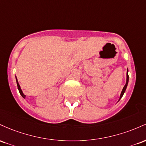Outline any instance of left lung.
<instances>
[{"label": "left lung", "mask_w": 146, "mask_h": 146, "mask_svg": "<svg viewBox=\"0 0 146 146\" xmlns=\"http://www.w3.org/2000/svg\"><path fill=\"white\" fill-rule=\"evenodd\" d=\"M126 76H127V78H126V83L125 85L124 86L123 88L122 91H121V95H120V98H119V100L122 98L123 95L124 93H125V90L126 88H127V84H128V81H129V76H128V70H127V74H126Z\"/></svg>", "instance_id": "left-lung-1"}]
</instances>
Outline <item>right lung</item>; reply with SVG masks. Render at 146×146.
<instances>
[{
  "label": "right lung",
  "instance_id": "1",
  "mask_svg": "<svg viewBox=\"0 0 146 146\" xmlns=\"http://www.w3.org/2000/svg\"><path fill=\"white\" fill-rule=\"evenodd\" d=\"M16 83H17V86H18V89H19V92H20V94L21 95V96H23V97L24 98H25V95L23 93V91L21 90V86H20V85H19V82H18V80H17V78H16Z\"/></svg>",
  "mask_w": 146,
  "mask_h": 146
}]
</instances>
